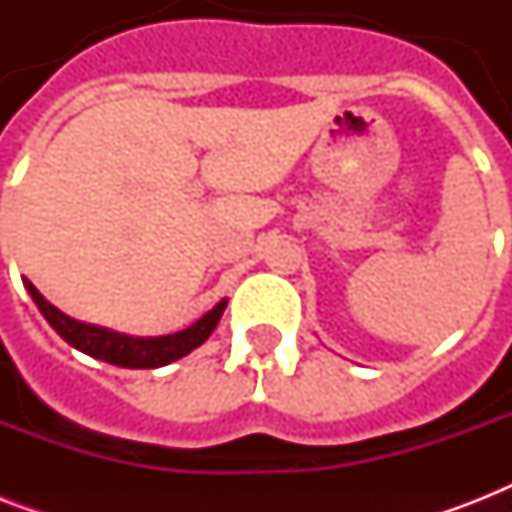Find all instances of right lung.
<instances>
[{"label": "right lung", "mask_w": 512, "mask_h": 512, "mask_svg": "<svg viewBox=\"0 0 512 512\" xmlns=\"http://www.w3.org/2000/svg\"><path fill=\"white\" fill-rule=\"evenodd\" d=\"M28 295L34 297L36 308L42 311V316L50 321V327L58 332L68 345H74L87 356H95L108 364L127 366V369H156V366H167L170 361L188 356L193 348H199L201 342L207 340L215 332L217 321L223 316L228 300L220 303L201 316L196 324H191L183 332L164 337H127L119 332H108L103 327H92V324H82V321L68 319L66 313H60L55 305L44 300L31 281H26Z\"/></svg>", "instance_id": "obj_1"}]
</instances>
